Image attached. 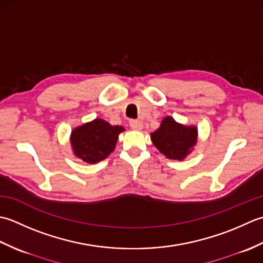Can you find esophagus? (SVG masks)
Returning <instances> with one entry per match:
<instances>
[{
	"mask_svg": "<svg viewBox=\"0 0 263 263\" xmlns=\"http://www.w3.org/2000/svg\"><path fill=\"white\" fill-rule=\"evenodd\" d=\"M129 124H130L132 129L134 130H141L143 128V122L139 120H130Z\"/></svg>",
	"mask_w": 263,
	"mask_h": 263,
	"instance_id": "1",
	"label": "esophagus"
}]
</instances>
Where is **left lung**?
Masks as SVG:
<instances>
[{"instance_id":"8db88e82","label":"left lung","mask_w":263,"mask_h":263,"mask_svg":"<svg viewBox=\"0 0 263 263\" xmlns=\"http://www.w3.org/2000/svg\"><path fill=\"white\" fill-rule=\"evenodd\" d=\"M151 139L160 152L170 160H184L197 141V128L184 126L174 118L165 117L157 130L151 134Z\"/></svg>"}]
</instances>
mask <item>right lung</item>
<instances>
[{"mask_svg": "<svg viewBox=\"0 0 263 263\" xmlns=\"http://www.w3.org/2000/svg\"><path fill=\"white\" fill-rule=\"evenodd\" d=\"M124 130L122 126H112L99 118L74 128L70 135L73 153L84 162L98 163L115 151L118 136Z\"/></svg>", "mask_w": 263, "mask_h": 263, "instance_id": "obj_1", "label": "right lung"}]
</instances>
